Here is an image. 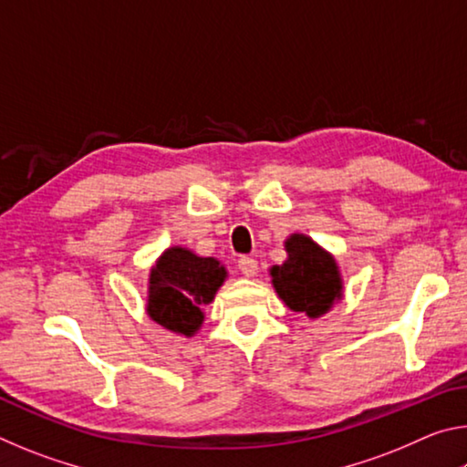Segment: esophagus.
Instances as JSON below:
<instances>
[{
  "label": "esophagus",
  "instance_id": "1",
  "mask_svg": "<svg viewBox=\"0 0 467 467\" xmlns=\"http://www.w3.org/2000/svg\"><path fill=\"white\" fill-rule=\"evenodd\" d=\"M239 270H241L243 275L251 278V275L257 274V262L253 257H241L239 259Z\"/></svg>",
  "mask_w": 467,
  "mask_h": 467
}]
</instances>
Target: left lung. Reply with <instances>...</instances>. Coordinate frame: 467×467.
I'll list each match as a JSON object with an SVG mask.
<instances>
[{
    "mask_svg": "<svg viewBox=\"0 0 467 467\" xmlns=\"http://www.w3.org/2000/svg\"><path fill=\"white\" fill-rule=\"evenodd\" d=\"M286 251V262L272 267L274 288L292 311L319 317L342 296L336 259L305 234H292Z\"/></svg>",
    "mask_w": 467,
    "mask_h": 467,
    "instance_id": "1",
    "label": "left lung"
}]
</instances>
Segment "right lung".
Returning a JSON list of instances; mask_svg holds the SVG:
<instances>
[{
    "mask_svg": "<svg viewBox=\"0 0 467 467\" xmlns=\"http://www.w3.org/2000/svg\"><path fill=\"white\" fill-rule=\"evenodd\" d=\"M226 278L214 257H197L183 247L164 251L150 272L148 315L175 334L193 336L203 321L202 306L214 298Z\"/></svg>",
    "mask_w": 467,
    "mask_h": 467,
    "instance_id": "obj_1",
    "label": "right lung"
}]
</instances>
